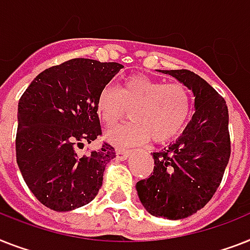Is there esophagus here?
<instances>
[{"mask_svg": "<svg viewBox=\"0 0 250 250\" xmlns=\"http://www.w3.org/2000/svg\"><path fill=\"white\" fill-rule=\"evenodd\" d=\"M128 155H129L128 150H125V149L117 150V159L125 160V159H127V158H128Z\"/></svg>", "mask_w": 250, "mask_h": 250, "instance_id": "obj_1", "label": "esophagus"}]
</instances>
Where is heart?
<instances>
[{"mask_svg": "<svg viewBox=\"0 0 250 250\" xmlns=\"http://www.w3.org/2000/svg\"><path fill=\"white\" fill-rule=\"evenodd\" d=\"M96 110L106 127L128 117L133 121L107 135L118 146L136 145L151 137L155 144L176 139L191 117V93L184 83H166L145 74L125 78L121 88L106 84L97 95Z\"/></svg>", "mask_w": 250, "mask_h": 250, "instance_id": "1", "label": "heart"}]
</instances>
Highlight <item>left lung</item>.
<instances>
[{"label": "left lung", "mask_w": 250, "mask_h": 250, "mask_svg": "<svg viewBox=\"0 0 250 250\" xmlns=\"http://www.w3.org/2000/svg\"><path fill=\"white\" fill-rule=\"evenodd\" d=\"M195 96V114L180 139L153 153V173L136 188L146 210L155 217L181 220L198 212L220 188L231 155L226 101L191 70H163Z\"/></svg>", "instance_id": "left-lung-1"}]
</instances>
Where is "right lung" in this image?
I'll use <instances>...</instances> for the list:
<instances>
[{
  "label": "right lung",
  "instance_id": "right-lung-1",
  "mask_svg": "<svg viewBox=\"0 0 250 250\" xmlns=\"http://www.w3.org/2000/svg\"><path fill=\"white\" fill-rule=\"evenodd\" d=\"M123 68L118 62L72 59L40 73L18 107L16 162L26 186L43 206L68 212L92 202L103 185L114 147L103 143L96 101L100 90Z\"/></svg>",
  "mask_w": 250,
  "mask_h": 250
}]
</instances>
